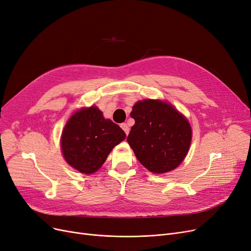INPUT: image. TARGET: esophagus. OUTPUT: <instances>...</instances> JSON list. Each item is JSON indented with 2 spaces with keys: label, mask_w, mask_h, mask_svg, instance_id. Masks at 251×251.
<instances>
[{
  "label": "esophagus",
  "mask_w": 251,
  "mask_h": 251,
  "mask_svg": "<svg viewBox=\"0 0 251 251\" xmlns=\"http://www.w3.org/2000/svg\"><path fill=\"white\" fill-rule=\"evenodd\" d=\"M121 128L124 130L126 134L129 133V127H128V125H127L126 123H122V124H121Z\"/></svg>",
  "instance_id": "1"
}]
</instances>
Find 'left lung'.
<instances>
[{"instance_id":"left-lung-1","label":"left lung","mask_w":251,"mask_h":251,"mask_svg":"<svg viewBox=\"0 0 251 251\" xmlns=\"http://www.w3.org/2000/svg\"><path fill=\"white\" fill-rule=\"evenodd\" d=\"M127 137L137 160L154 173L176 169L187 156L192 130L188 120L171 104L146 100L134 104Z\"/></svg>"}]
</instances>
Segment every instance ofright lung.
Listing matches in <instances>:
<instances>
[{"instance_id": "right-lung-1", "label": "right lung", "mask_w": 251, "mask_h": 251, "mask_svg": "<svg viewBox=\"0 0 251 251\" xmlns=\"http://www.w3.org/2000/svg\"><path fill=\"white\" fill-rule=\"evenodd\" d=\"M125 137L123 130L111 120L104 119L96 106L82 108L64 126L62 154L72 167L91 174L102 166L111 151Z\"/></svg>"}]
</instances>
